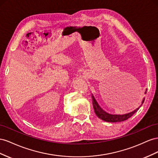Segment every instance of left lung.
Instances as JSON below:
<instances>
[{
  "mask_svg": "<svg viewBox=\"0 0 158 158\" xmlns=\"http://www.w3.org/2000/svg\"><path fill=\"white\" fill-rule=\"evenodd\" d=\"M145 93H146V91L145 92ZM92 98H93L92 102H93V109L96 115L99 118H101V120L106 122H109V123H118V122L124 121L126 120H127L128 118H130V117H131L135 112H136L138 110L139 107H140L143 103L144 99H145V98L143 99L141 106H139V107H138V109L133 110L131 112H129V113L125 114H111L108 113V112H105L104 110L101 109V107L98 104V102H97L96 99L94 98L93 94H92Z\"/></svg>",
  "mask_w": 158,
  "mask_h": 158,
  "instance_id": "left-lung-1",
  "label": "left lung"
}]
</instances>
